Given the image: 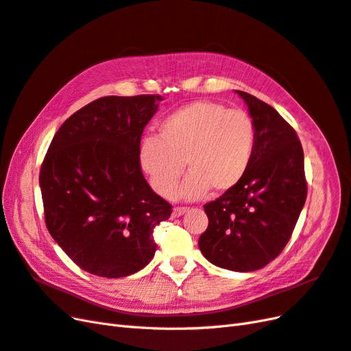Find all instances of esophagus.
<instances>
[{"mask_svg":"<svg viewBox=\"0 0 351 351\" xmlns=\"http://www.w3.org/2000/svg\"><path fill=\"white\" fill-rule=\"evenodd\" d=\"M189 209H190V208H187V206H176L174 210H173V217H174V218L182 217V215L186 214V212H189Z\"/></svg>","mask_w":351,"mask_h":351,"instance_id":"obj_1","label":"esophagus"}]
</instances>
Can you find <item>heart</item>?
Instances as JSON below:
<instances>
[{
	"instance_id": "obj_1",
	"label": "heart",
	"mask_w": 351,
	"mask_h": 351,
	"mask_svg": "<svg viewBox=\"0 0 351 351\" xmlns=\"http://www.w3.org/2000/svg\"><path fill=\"white\" fill-rule=\"evenodd\" d=\"M254 145L256 130L246 111L197 101L164 119L159 137L145 136L137 161L151 187L167 199L176 195L186 167L189 176L180 193L197 199L209 187L217 193L236 187L247 173Z\"/></svg>"
}]
</instances>
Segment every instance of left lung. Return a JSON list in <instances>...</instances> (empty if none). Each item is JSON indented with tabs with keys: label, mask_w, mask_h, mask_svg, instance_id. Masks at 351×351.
<instances>
[{
	"label": "left lung",
	"mask_w": 351,
	"mask_h": 351,
	"mask_svg": "<svg viewBox=\"0 0 351 351\" xmlns=\"http://www.w3.org/2000/svg\"><path fill=\"white\" fill-rule=\"evenodd\" d=\"M237 93L249 107L256 145L241 182L204 205L209 224L199 249L219 268L250 272L272 262L291 239L307 182L295 130L267 102Z\"/></svg>",
	"instance_id": "8db88e82"
}]
</instances>
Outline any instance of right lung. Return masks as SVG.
Masks as SVG:
<instances>
[{
    "instance_id": "obj_1",
    "label": "right lung",
    "mask_w": 351,
    "mask_h": 351,
    "mask_svg": "<svg viewBox=\"0 0 351 351\" xmlns=\"http://www.w3.org/2000/svg\"><path fill=\"white\" fill-rule=\"evenodd\" d=\"M159 95L102 97L70 115L40 165L45 224L69 258L120 278L154 258V228L173 206L145 180L137 151Z\"/></svg>"
}]
</instances>
